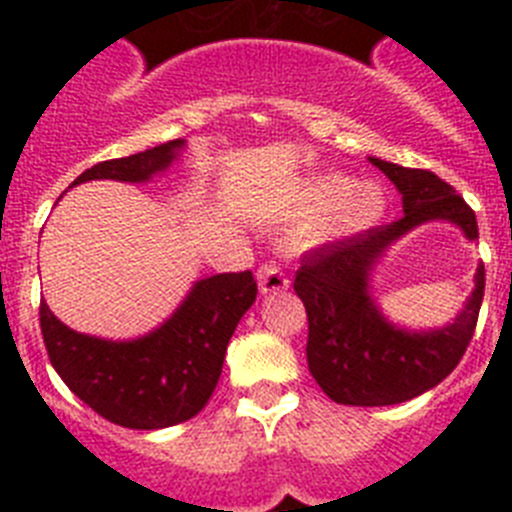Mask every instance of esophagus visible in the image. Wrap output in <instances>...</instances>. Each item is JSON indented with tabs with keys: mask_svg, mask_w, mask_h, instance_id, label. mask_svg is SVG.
Here are the masks:
<instances>
[{
	"mask_svg": "<svg viewBox=\"0 0 512 512\" xmlns=\"http://www.w3.org/2000/svg\"><path fill=\"white\" fill-rule=\"evenodd\" d=\"M289 287V277L284 274L282 266L277 264H264L259 269V289L264 295H271V292H282V289Z\"/></svg>",
	"mask_w": 512,
	"mask_h": 512,
	"instance_id": "esophagus-1",
	"label": "esophagus"
}]
</instances>
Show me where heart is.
I'll return each mask as SVG.
<instances>
[{
    "label": "heart",
    "mask_w": 512,
    "mask_h": 512,
    "mask_svg": "<svg viewBox=\"0 0 512 512\" xmlns=\"http://www.w3.org/2000/svg\"><path fill=\"white\" fill-rule=\"evenodd\" d=\"M336 209L339 212L333 217V228L338 233H359L382 220L387 210V197L374 184L356 189L351 176L325 174L312 179L300 194L295 217H300L302 223H320Z\"/></svg>",
    "instance_id": "heart-1"
}]
</instances>
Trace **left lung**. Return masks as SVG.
Returning a JSON list of instances; mask_svg holds the SVG:
<instances>
[{
    "mask_svg": "<svg viewBox=\"0 0 512 512\" xmlns=\"http://www.w3.org/2000/svg\"><path fill=\"white\" fill-rule=\"evenodd\" d=\"M402 194L405 215L390 225L325 243L302 259L295 292L307 310V366L338 405L379 408L423 395L449 377L467 351L485 297V266L467 307L446 328L410 333L369 297V274L387 246L431 220H449L477 241V217L449 182L428 169L369 158Z\"/></svg>",
    "mask_w": 512,
    "mask_h": 512,
    "instance_id": "left-lung-1",
    "label": "left lung"
}]
</instances>
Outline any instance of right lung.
Segmentation results:
<instances>
[{
    "label": "right lung",
    "instance_id": "1",
    "mask_svg": "<svg viewBox=\"0 0 512 512\" xmlns=\"http://www.w3.org/2000/svg\"><path fill=\"white\" fill-rule=\"evenodd\" d=\"M184 140H169L128 158L92 166L71 187L92 179L148 182L171 166ZM251 271L200 279L161 328L135 341H102L76 333L40 300V330L58 377L110 423L156 431L194 418L223 372L228 341L256 300Z\"/></svg>",
    "mask_w": 512,
    "mask_h": 512
}]
</instances>
